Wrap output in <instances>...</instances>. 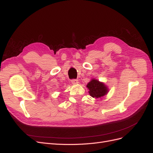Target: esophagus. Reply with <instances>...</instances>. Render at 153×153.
I'll return each instance as SVG.
<instances>
[{"label":"esophagus","mask_w":153,"mask_h":153,"mask_svg":"<svg viewBox=\"0 0 153 153\" xmlns=\"http://www.w3.org/2000/svg\"><path fill=\"white\" fill-rule=\"evenodd\" d=\"M71 83L73 84H76L78 83V80L77 79H73L71 80Z\"/></svg>","instance_id":"obj_1"}]
</instances>
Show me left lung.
<instances>
[{
  "mask_svg": "<svg viewBox=\"0 0 153 153\" xmlns=\"http://www.w3.org/2000/svg\"><path fill=\"white\" fill-rule=\"evenodd\" d=\"M87 87L89 89V92L92 98H100L107 94L108 92L107 87L104 84L94 79L92 80L87 85Z\"/></svg>",
  "mask_w": 153,
  "mask_h": 153,
  "instance_id": "1",
  "label": "left lung"
}]
</instances>
